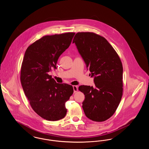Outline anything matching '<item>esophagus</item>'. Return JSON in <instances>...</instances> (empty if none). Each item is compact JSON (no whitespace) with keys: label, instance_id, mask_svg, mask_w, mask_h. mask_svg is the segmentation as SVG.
I'll list each match as a JSON object with an SVG mask.
<instances>
[{"label":"esophagus","instance_id":"obj_1","mask_svg":"<svg viewBox=\"0 0 149 149\" xmlns=\"http://www.w3.org/2000/svg\"><path fill=\"white\" fill-rule=\"evenodd\" d=\"M73 89H74V92L76 93L77 92H78V86L77 85H73Z\"/></svg>","mask_w":149,"mask_h":149}]
</instances>
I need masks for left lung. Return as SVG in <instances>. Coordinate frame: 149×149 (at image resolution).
<instances>
[{"mask_svg": "<svg viewBox=\"0 0 149 149\" xmlns=\"http://www.w3.org/2000/svg\"><path fill=\"white\" fill-rule=\"evenodd\" d=\"M79 54L94 77L95 86L81 85L85 95V116L95 122L109 118L116 112L123 94V66L120 58L106 39L93 32H78L74 38Z\"/></svg>", "mask_w": 149, "mask_h": 149, "instance_id": "obj_1", "label": "left lung"}]
</instances>
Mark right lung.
Instances as JSON below:
<instances>
[{"instance_id":"add662e5","label":"right lung","mask_w":149,"mask_h":149,"mask_svg":"<svg viewBox=\"0 0 149 149\" xmlns=\"http://www.w3.org/2000/svg\"><path fill=\"white\" fill-rule=\"evenodd\" d=\"M74 35L45 36L25 52L21 69L22 86L33 110L46 120L65 117V103L74 92L72 85L57 83L49 72L56 69L58 57L69 47Z\"/></svg>"}]
</instances>
